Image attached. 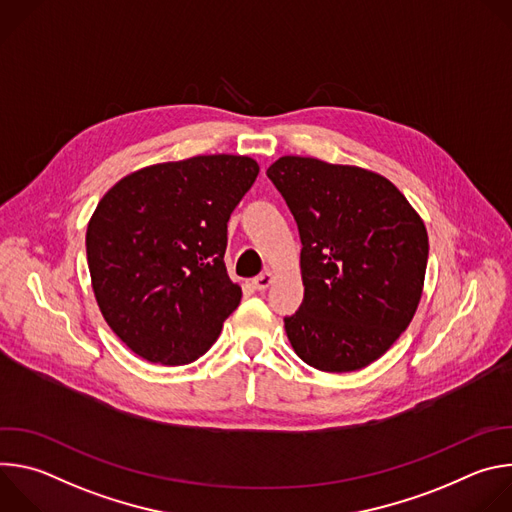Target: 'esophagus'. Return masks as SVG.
I'll return each mask as SVG.
<instances>
[{"label": "esophagus", "instance_id": "esophagus-1", "mask_svg": "<svg viewBox=\"0 0 512 512\" xmlns=\"http://www.w3.org/2000/svg\"><path fill=\"white\" fill-rule=\"evenodd\" d=\"M271 283H273V273H271V271H265V273H261V275H257V277L253 279V287H255L257 291H265Z\"/></svg>", "mask_w": 512, "mask_h": 512}]
</instances>
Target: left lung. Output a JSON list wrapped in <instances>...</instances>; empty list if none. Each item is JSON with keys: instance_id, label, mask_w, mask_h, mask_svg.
I'll return each instance as SVG.
<instances>
[{"instance_id": "left-lung-1", "label": "left lung", "mask_w": 512, "mask_h": 512, "mask_svg": "<svg viewBox=\"0 0 512 512\" xmlns=\"http://www.w3.org/2000/svg\"><path fill=\"white\" fill-rule=\"evenodd\" d=\"M267 176L302 239L304 302L283 320L291 346L324 373L369 367L417 312L429 255L423 218L367 168L283 156Z\"/></svg>"}]
</instances>
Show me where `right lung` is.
Listing matches in <instances>:
<instances>
[{
	"label": "right lung",
	"instance_id": "add662e5",
	"mask_svg": "<svg viewBox=\"0 0 512 512\" xmlns=\"http://www.w3.org/2000/svg\"><path fill=\"white\" fill-rule=\"evenodd\" d=\"M257 174L249 156H194L135 170L99 200L87 227L93 294L115 336L143 360H196L237 310L227 223Z\"/></svg>",
	"mask_w": 512,
	"mask_h": 512
}]
</instances>
